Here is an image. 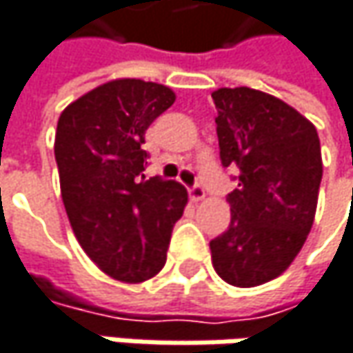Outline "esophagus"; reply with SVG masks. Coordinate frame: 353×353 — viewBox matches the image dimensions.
I'll list each match as a JSON object with an SVG mask.
<instances>
[{
	"label": "esophagus",
	"instance_id": "1",
	"mask_svg": "<svg viewBox=\"0 0 353 353\" xmlns=\"http://www.w3.org/2000/svg\"><path fill=\"white\" fill-rule=\"evenodd\" d=\"M189 196H190V201L199 203V201H203V199H205V189L196 183V185H192V187L189 189Z\"/></svg>",
	"mask_w": 353,
	"mask_h": 353
}]
</instances>
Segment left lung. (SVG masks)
<instances>
[{"instance_id": "obj_1", "label": "left lung", "mask_w": 353, "mask_h": 353, "mask_svg": "<svg viewBox=\"0 0 353 353\" xmlns=\"http://www.w3.org/2000/svg\"><path fill=\"white\" fill-rule=\"evenodd\" d=\"M219 157L237 166L239 187L229 192L231 223L211 241L219 277L255 288L279 277L312 231L321 183L315 126L283 100L253 88H219Z\"/></svg>"}]
</instances>
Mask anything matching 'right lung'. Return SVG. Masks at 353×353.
<instances>
[{
  "label": "right lung",
  "instance_id": "obj_1",
  "mask_svg": "<svg viewBox=\"0 0 353 353\" xmlns=\"http://www.w3.org/2000/svg\"><path fill=\"white\" fill-rule=\"evenodd\" d=\"M172 102L163 84L124 78L84 94L58 120L54 152L70 225L118 281L140 283L163 269L187 205L181 183L144 176V132Z\"/></svg>",
  "mask_w": 353,
  "mask_h": 353
}]
</instances>
